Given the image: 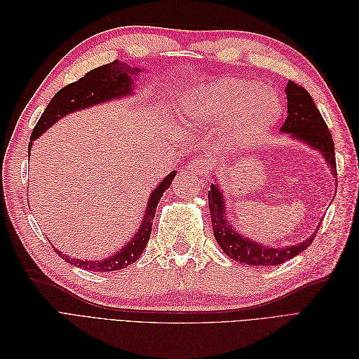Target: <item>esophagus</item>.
Returning <instances> with one entry per match:
<instances>
[{
  "instance_id": "34e87169",
  "label": "esophagus",
  "mask_w": 359,
  "mask_h": 359,
  "mask_svg": "<svg viewBox=\"0 0 359 359\" xmlns=\"http://www.w3.org/2000/svg\"><path fill=\"white\" fill-rule=\"evenodd\" d=\"M208 168H210L208 160L201 158V157H196L194 160H191L187 166V169L191 170L193 173H203L208 170Z\"/></svg>"
}]
</instances>
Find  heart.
<instances>
[{"instance_id": "b5f03b06", "label": "heart", "mask_w": 359, "mask_h": 359, "mask_svg": "<svg viewBox=\"0 0 359 359\" xmlns=\"http://www.w3.org/2000/svg\"><path fill=\"white\" fill-rule=\"evenodd\" d=\"M184 115L203 126H217L224 147L252 145L281 112L278 97L244 79H220L191 88L180 102Z\"/></svg>"}]
</instances>
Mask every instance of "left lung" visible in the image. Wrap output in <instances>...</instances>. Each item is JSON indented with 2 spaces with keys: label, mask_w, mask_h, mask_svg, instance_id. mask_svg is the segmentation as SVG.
I'll return each instance as SVG.
<instances>
[{
  "label": "left lung",
  "mask_w": 359,
  "mask_h": 359,
  "mask_svg": "<svg viewBox=\"0 0 359 359\" xmlns=\"http://www.w3.org/2000/svg\"><path fill=\"white\" fill-rule=\"evenodd\" d=\"M286 95L287 118L285 124L281 126L280 132L289 133L292 137L299 139L313 149L319 151L331 168L332 175L337 178L334 140L311 95L306 88H302L301 85L293 81L287 82ZM208 202L215 241L219 243L223 252L231 259L236 260V262L253 266L280 265L285 260L295 257L302 250H306L313 243L314 236H316L313 233L309 240L302 241L301 244L281 248L262 245L257 241L248 240V238L236 233V231L232 229V224L227 223L224 215L226 210L223 194L217 184H211V190L208 191Z\"/></svg>",
  "instance_id": "1"
}]
</instances>
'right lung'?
<instances>
[{"mask_svg": "<svg viewBox=\"0 0 359 359\" xmlns=\"http://www.w3.org/2000/svg\"><path fill=\"white\" fill-rule=\"evenodd\" d=\"M140 73H142L140 69L130 67L127 64L115 60L109 64H104V66L88 72L79 81L64 86L62 90H60L53 95V99L46 106L45 112L41 114L34 130H32L31 133L28 149H31L32 147V140H36L39 136H41L50 126L55 124L58 119L66 116L67 114L86 109V107H91L94 104H100L114 99H119V97L124 95H132L135 79L136 76H140ZM175 175V170L170 172L169 175L158 184V187L151 193L147 205V211L139 231L132 240L114 256H109L103 260H81L69 259L67 256L60 253L58 250L57 253L62 259H66L69 264L79 268H85L88 271H94V273H109V271H118L132 265L140 257L144 248L148 244L158 201L163 198V193L169 189Z\"/></svg>", "mask_w": 359, "mask_h": 359, "instance_id": "obj_1", "label": "right lung"}]
</instances>
